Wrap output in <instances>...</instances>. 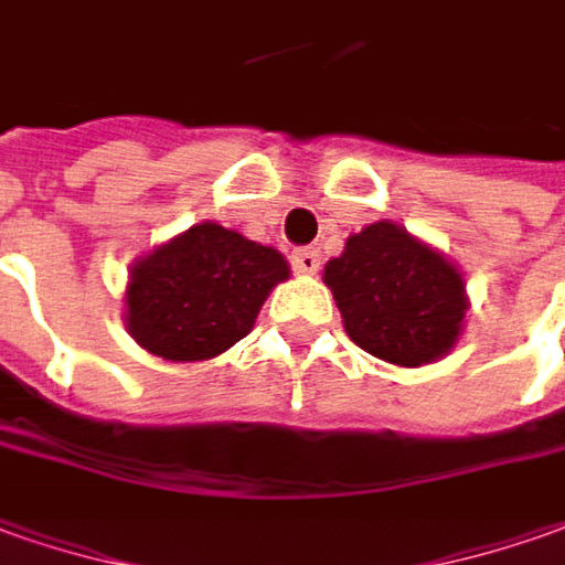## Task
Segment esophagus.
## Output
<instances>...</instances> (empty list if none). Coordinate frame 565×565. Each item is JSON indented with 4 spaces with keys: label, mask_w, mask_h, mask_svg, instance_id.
I'll return each instance as SVG.
<instances>
[{
    "label": "esophagus",
    "mask_w": 565,
    "mask_h": 565,
    "mask_svg": "<svg viewBox=\"0 0 565 565\" xmlns=\"http://www.w3.org/2000/svg\"><path fill=\"white\" fill-rule=\"evenodd\" d=\"M290 263H294L299 275H315L321 268V253L312 250V247H302V250H294Z\"/></svg>",
    "instance_id": "1"
}]
</instances>
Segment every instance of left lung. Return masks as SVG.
Returning <instances> with one entry per match:
<instances>
[{"label": "left lung", "instance_id": "left-lung-1", "mask_svg": "<svg viewBox=\"0 0 565 565\" xmlns=\"http://www.w3.org/2000/svg\"><path fill=\"white\" fill-rule=\"evenodd\" d=\"M324 284L352 343L374 359L420 367L458 343L467 315L458 266L390 218L352 234Z\"/></svg>", "mask_w": 565, "mask_h": 565}]
</instances>
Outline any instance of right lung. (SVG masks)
<instances>
[{
  "instance_id": "add662e5",
  "label": "right lung",
  "mask_w": 565,
  "mask_h": 565,
  "mask_svg": "<svg viewBox=\"0 0 565 565\" xmlns=\"http://www.w3.org/2000/svg\"><path fill=\"white\" fill-rule=\"evenodd\" d=\"M287 278L290 266L275 247L201 222L132 266L126 328L167 362L216 359L250 333L271 287Z\"/></svg>"
}]
</instances>
